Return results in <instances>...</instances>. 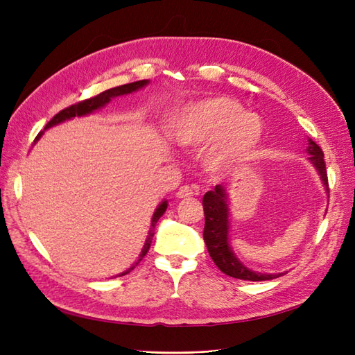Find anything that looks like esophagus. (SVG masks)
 <instances>
[{"mask_svg": "<svg viewBox=\"0 0 355 355\" xmlns=\"http://www.w3.org/2000/svg\"><path fill=\"white\" fill-rule=\"evenodd\" d=\"M196 194H197V189H194V188L189 187V185H184V187H180L178 189L176 197L178 198H189V197L196 196Z\"/></svg>", "mask_w": 355, "mask_h": 355, "instance_id": "34e87169", "label": "esophagus"}]
</instances>
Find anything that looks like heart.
<instances>
[{"label":"heart","instance_id":"b5f03b06","mask_svg":"<svg viewBox=\"0 0 355 355\" xmlns=\"http://www.w3.org/2000/svg\"><path fill=\"white\" fill-rule=\"evenodd\" d=\"M173 139L184 146L218 141L210 154L214 167H225L249 157L263 135V123L253 112H244L231 98H210L180 111L171 127Z\"/></svg>","mask_w":355,"mask_h":355}]
</instances>
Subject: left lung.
<instances>
[{"instance_id": "left-lung-1", "label": "left lung", "mask_w": 355, "mask_h": 355, "mask_svg": "<svg viewBox=\"0 0 355 355\" xmlns=\"http://www.w3.org/2000/svg\"><path fill=\"white\" fill-rule=\"evenodd\" d=\"M306 151L309 154L311 163L318 170V175L323 180L326 189L329 191V182H327V171L324 163V154L321 148L314 142L308 141ZM202 207H204V216H206V223H204V243L207 245L209 254L216 263L219 270L234 278H240V280L247 282H265L278 278L282 274H262L249 270L244 266L235 254L232 253L228 240V230H230V209H228V194L227 188L222 185H216L213 191H209L202 197Z\"/></svg>"}]
</instances>
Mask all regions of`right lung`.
I'll return each mask as SVG.
<instances>
[{"label":"right lung","mask_w":355,"mask_h":355,"mask_svg":"<svg viewBox=\"0 0 355 355\" xmlns=\"http://www.w3.org/2000/svg\"><path fill=\"white\" fill-rule=\"evenodd\" d=\"M148 83H149L148 80H141V81H135V83H130V84L118 85V87H114V89H110V90H105V92L99 93L98 96H94V98L81 101V102H78V103H73V105L68 106V108H65V110H62L59 114H56L55 116H53L51 120L46 124L44 130H46V128H50V127H53V125L59 124V123H63V121H67V120H71V118H73V116H83V115L92 114L93 111L102 108V106H105L106 103H110V101H111L112 98H116V96H123V94H128V93H133V92H136V90H139V89H142L144 85H146ZM42 133H44V132H40V133H38V136L35 137V142H37L38 139L42 136ZM166 209H167V201H163V202H161L159 206L157 207L155 213L153 214L151 230H149V232H148L149 235H148V239H146V241H145V245H144V249H142V253L139 254V259H137V262H136L132 268H128V270H127V271H124L121 275H124V274H127V272H130V271L133 270V268H135L139 262L142 261V257L148 253L149 247H151V243H153L155 225H157L158 219L164 214Z\"/></svg>","instance_id":"right-lung-1"}]
</instances>
